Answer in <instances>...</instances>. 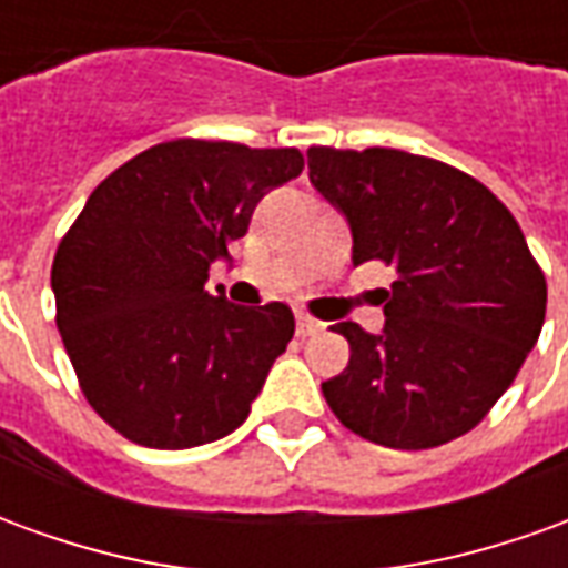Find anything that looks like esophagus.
Returning a JSON list of instances; mask_svg holds the SVG:
<instances>
[{"label":"esophagus","instance_id":"1","mask_svg":"<svg viewBox=\"0 0 568 568\" xmlns=\"http://www.w3.org/2000/svg\"><path fill=\"white\" fill-rule=\"evenodd\" d=\"M295 325H297V337H310V334H316L322 332V322L320 320H313L310 313H295Z\"/></svg>","mask_w":568,"mask_h":568}]
</instances>
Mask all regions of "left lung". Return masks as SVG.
<instances>
[{
  "instance_id": "obj_1",
  "label": "left lung",
  "mask_w": 568,
  "mask_h": 568,
  "mask_svg": "<svg viewBox=\"0 0 568 568\" xmlns=\"http://www.w3.org/2000/svg\"><path fill=\"white\" fill-rule=\"evenodd\" d=\"M310 182L349 224L353 264L383 261L381 334L337 322L349 365L322 383L346 428L428 450L475 428L545 325L548 285L489 187L398 149H310Z\"/></svg>"
}]
</instances>
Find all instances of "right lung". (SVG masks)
Here are the masks:
<instances>
[{"label":"right lung","instance_id":"right-lung-1","mask_svg":"<svg viewBox=\"0 0 568 568\" xmlns=\"http://www.w3.org/2000/svg\"><path fill=\"white\" fill-rule=\"evenodd\" d=\"M297 149L173 140L93 187L57 248V328L91 407L124 438L187 450L243 426L295 334L285 304L210 295L258 200L297 179Z\"/></svg>","mask_w":568,"mask_h":568}]
</instances>
